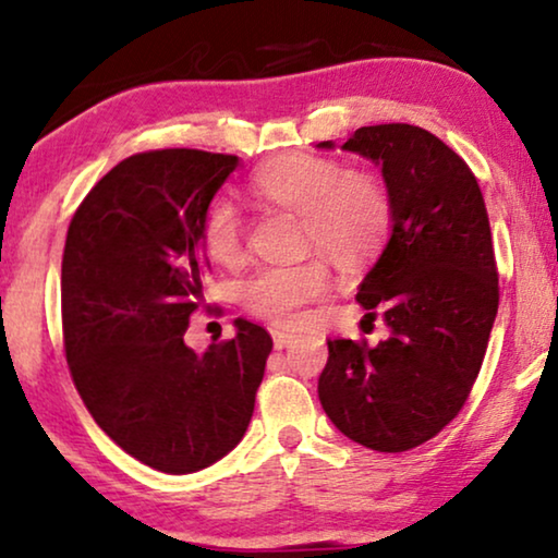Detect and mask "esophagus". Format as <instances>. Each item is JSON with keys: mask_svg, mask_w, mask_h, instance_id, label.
I'll return each instance as SVG.
<instances>
[{"mask_svg": "<svg viewBox=\"0 0 558 558\" xmlns=\"http://www.w3.org/2000/svg\"><path fill=\"white\" fill-rule=\"evenodd\" d=\"M271 338H274V348L281 350V348L292 345V342L296 340V335L294 332H284V330H274Z\"/></svg>", "mask_w": 558, "mask_h": 558, "instance_id": "obj_1", "label": "esophagus"}]
</instances>
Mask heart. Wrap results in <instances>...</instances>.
Here are the masks:
<instances>
[{
    "label": "heart",
    "mask_w": 558,
    "mask_h": 558,
    "mask_svg": "<svg viewBox=\"0 0 558 558\" xmlns=\"http://www.w3.org/2000/svg\"><path fill=\"white\" fill-rule=\"evenodd\" d=\"M258 195L304 216V241L340 264H355L378 248L391 226V205L371 178L353 174L325 157L289 155L274 159L254 178ZM203 243L220 264L239 262L243 251L241 213L218 197L203 218ZM330 289L323 262L262 266L241 281L243 307L277 325H292L302 310Z\"/></svg>",
    "instance_id": "obj_1"
}]
</instances>
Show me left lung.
<instances>
[{"instance_id":"left-lung-1","label":"left lung","mask_w":558,"mask_h":558,"mask_svg":"<svg viewBox=\"0 0 558 558\" xmlns=\"http://www.w3.org/2000/svg\"><path fill=\"white\" fill-rule=\"evenodd\" d=\"M340 149L378 167L391 205V233L357 287L388 338L327 340L317 393L348 439L407 452L452 422L483 365L498 315L490 220L475 174L426 129L361 126Z\"/></svg>"}]
</instances>
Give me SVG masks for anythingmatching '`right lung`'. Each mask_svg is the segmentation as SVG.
I'll use <instances>...</instances> for the list:
<instances>
[{
  "mask_svg": "<svg viewBox=\"0 0 558 558\" xmlns=\"http://www.w3.org/2000/svg\"><path fill=\"white\" fill-rule=\"evenodd\" d=\"M241 165L233 155L159 149L96 182L68 226L63 335L94 422L167 475L210 468L243 439L271 338L235 319V338L185 342L208 269L203 218Z\"/></svg>",
  "mask_w": 558,
  "mask_h": 558,
  "instance_id": "right-lung-1",
  "label": "right lung"
}]
</instances>
